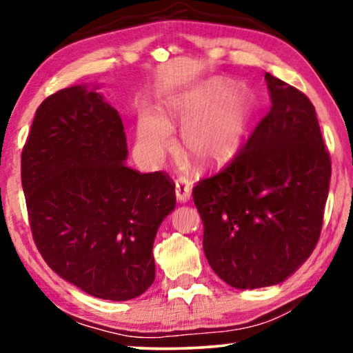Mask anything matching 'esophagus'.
<instances>
[{"mask_svg":"<svg viewBox=\"0 0 353 353\" xmlns=\"http://www.w3.org/2000/svg\"><path fill=\"white\" fill-rule=\"evenodd\" d=\"M175 196L180 202H188L191 197V186L186 178H178L175 181Z\"/></svg>","mask_w":353,"mask_h":353,"instance_id":"1","label":"esophagus"}]
</instances>
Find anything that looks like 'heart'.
<instances>
[{
  "instance_id": "b5f03b06",
  "label": "heart",
  "mask_w": 353,
  "mask_h": 353,
  "mask_svg": "<svg viewBox=\"0 0 353 353\" xmlns=\"http://www.w3.org/2000/svg\"><path fill=\"white\" fill-rule=\"evenodd\" d=\"M170 117L144 110L138 119V144L149 161H161L173 144L172 125H183V152L199 167L230 161L248 134L252 103L244 90L214 80L168 104Z\"/></svg>"
}]
</instances>
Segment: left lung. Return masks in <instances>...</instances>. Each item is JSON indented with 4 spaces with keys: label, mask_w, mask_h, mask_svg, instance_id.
Segmentation results:
<instances>
[{
    "label": "left lung",
    "mask_w": 353,
    "mask_h": 353,
    "mask_svg": "<svg viewBox=\"0 0 353 353\" xmlns=\"http://www.w3.org/2000/svg\"><path fill=\"white\" fill-rule=\"evenodd\" d=\"M272 108L219 173L192 188L212 270L238 289L273 286L320 239L331 159L310 99L265 74Z\"/></svg>",
    "instance_id": "left-lung-1"
}]
</instances>
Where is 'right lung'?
Returning a JSON list of instances; mask_svg holds the SVG:
<instances>
[{
	"mask_svg": "<svg viewBox=\"0 0 353 353\" xmlns=\"http://www.w3.org/2000/svg\"><path fill=\"white\" fill-rule=\"evenodd\" d=\"M122 119L103 96L70 86L37 109L21 157L32 236L65 281L105 301H130L156 278L152 244L175 209L167 173L125 163Z\"/></svg>",
	"mask_w": 353,
	"mask_h": 353,
	"instance_id": "right-lung-1",
	"label": "right lung"
}]
</instances>
